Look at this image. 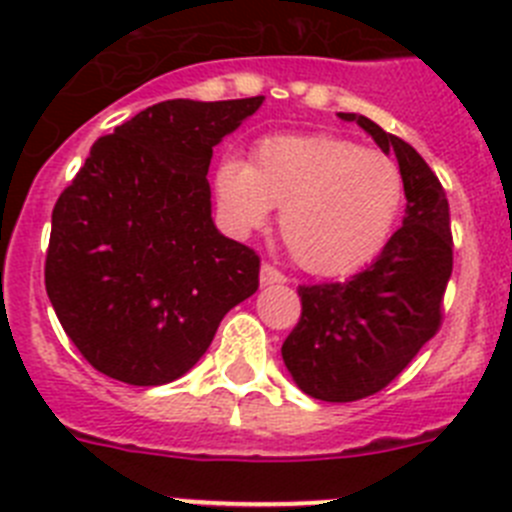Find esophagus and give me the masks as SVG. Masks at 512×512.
<instances>
[{"mask_svg": "<svg viewBox=\"0 0 512 512\" xmlns=\"http://www.w3.org/2000/svg\"><path fill=\"white\" fill-rule=\"evenodd\" d=\"M280 283H285V275L280 273L278 267H273V265H262V270H260V285H280Z\"/></svg>", "mask_w": 512, "mask_h": 512, "instance_id": "esophagus-1", "label": "esophagus"}]
</instances>
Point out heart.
Listing matches in <instances>:
<instances>
[{
	"label": "heart",
	"instance_id": "1",
	"mask_svg": "<svg viewBox=\"0 0 512 512\" xmlns=\"http://www.w3.org/2000/svg\"><path fill=\"white\" fill-rule=\"evenodd\" d=\"M216 196L239 232L267 222L280 206L278 232L298 267L344 278L370 265L393 237L405 204L403 170L390 155L347 137H267L250 165L224 160Z\"/></svg>",
	"mask_w": 512,
	"mask_h": 512
}]
</instances>
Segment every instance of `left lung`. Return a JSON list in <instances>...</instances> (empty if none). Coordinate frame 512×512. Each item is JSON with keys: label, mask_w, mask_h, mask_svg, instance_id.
<instances>
[{"label": "left lung", "mask_w": 512, "mask_h": 512, "mask_svg": "<svg viewBox=\"0 0 512 512\" xmlns=\"http://www.w3.org/2000/svg\"><path fill=\"white\" fill-rule=\"evenodd\" d=\"M357 122L382 153H395L405 181L403 227L367 270L344 283L298 285L301 319L283 342L298 388L326 403L380 393L439 331L454 265L449 201L436 173L400 137L362 114Z\"/></svg>", "instance_id": "left-lung-1"}]
</instances>
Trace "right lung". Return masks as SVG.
<instances>
[{"label": "right lung", "instance_id": "add662e5", "mask_svg": "<svg viewBox=\"0 0 512 512\" xmlns=\"http://www.w3.org/2000/svg\"><path fill=\"white\" fill-rule=\"evenodd\" d=\"M262 99L153 104L99 137L55 201L45 290L68 339L107 377L178 380L260 285L255 250L214 227L206 173L214 145Z\"/></svg>", "mask_w": 512, "mask_h": 512}]
</instances>
